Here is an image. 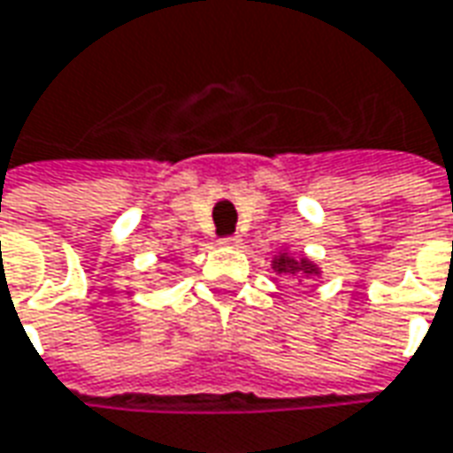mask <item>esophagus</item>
Masks as SVG:
<instances>
[{"instance_id": "obj_1", "label": "esophagus", "mask_w": 453, "mask_h": 453, "mask_svg": "<svg viewBox=\"0 0 453 453\" xmlns=\"http://www.w3.org/2000/svg\"><path fill=\"white\" fill-rule=\"evenodd\" d=\"M220 245H226V248H238L240 238L238 235H227V238H220Z\"/></svg>"}]
</instances>
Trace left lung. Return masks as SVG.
Masks as SVG:
<instances>
[{
    "label": "left lung",
    "mask_w": 453,
    "mask_h": 453,
    "mask_svg": "<svg viewBox=\"0 0 453 453\" xmlns=\"http://www.w3.org/2000/svg\"><path fill=\"white\" fill-rule=\"evenodd\" d=\"M273 270L278 275H290V278H300V282L307 278H317L322 270L317 267V263H312L310 257L304 255H292L288 250H280L275 257H273Z\"/></svg>",
    "instance_id": "obj_1"
}]
</instances>
